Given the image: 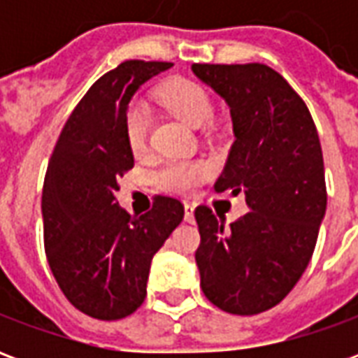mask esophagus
Wrapping results in <instances>:
<instances>
[{
  "label": "esophagus",
  "mask_w": 358,
  "mask_h": 358,
  "mask_svg": "<svg viewBox=\"0 0 358 358\" xmlns=\"http://www.w3.org/2000/svg\"><path fill=\"white\" fill-rule=\"evenodd\" d=\"M184 218H186V222H194V203L192 201H184Z\"/></svg>",
  "instance_id": "1"
}]
</instances>
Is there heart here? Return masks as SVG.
I'll use <instances>...</instances> for the list:
<instances>
[{
    "label": "heart",
    "mask_w": 358,
    "mask_h": 358,
    "mask_svg": "<svg viewBox=\"0 0 358 358\" xmlns=\"http://www.w3.org/2000/svg\"><path fill=\"white\" fill-rule=\"evenodd\" d=\"M163 101L172 115L186 122L192 128L207 126L213 115V103L207 92L192 80H172L164 84L159 92ZM148 140V115L140 105H132L126 113V141L134 153H141ZM207 164L201 161H166L155 171L157 186L166 192H189L205 176Z\"/></svg>",
    "instance_id": "obj_1"
}]
</instances>
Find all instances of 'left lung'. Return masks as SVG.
Wrapping results in <instances>:
<instances>
[{
	"label": "left lung",
	"instance_id": "8db88e82",
	"mask_svg": "<svg viewBox=\"0 0 358 358\" xmlns=\"http://www.w3.org/2000/svg\"><path fill=\"white\" fill-rule=\"evenodd\" d=\"M230 107L234 141L217 192L245 194L249 213L226 226L197 207L195 263L205 297L232 315L268 310L299 282L326 215L318 132L282 74L261 63L192 65Z\"/></svg>",
	"mask_w": 358,
	"mask_h": 358
}]
</instances>
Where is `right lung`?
<instances>
[{
  "mask_svg": "<svg viewBox=\"0 0 358 358\" xmlns=\"http://www.w3.org/2000/svg\"><path fill=\"white\" fill-rule=\"evenodd\" d=\"M172 63L124 61L74 107L48 164L42 192L43 245L61 292L97 320L132 315L148 293L151 259L184 218L159 195L145 215L118 201V178L134 166L126 110L134 94Z\"/></svg>",
  "mask_w": 358,
  "mask_h": 358,
  "instance_id": "add662e5",
  "label": "right lung"
}]
</instances>
